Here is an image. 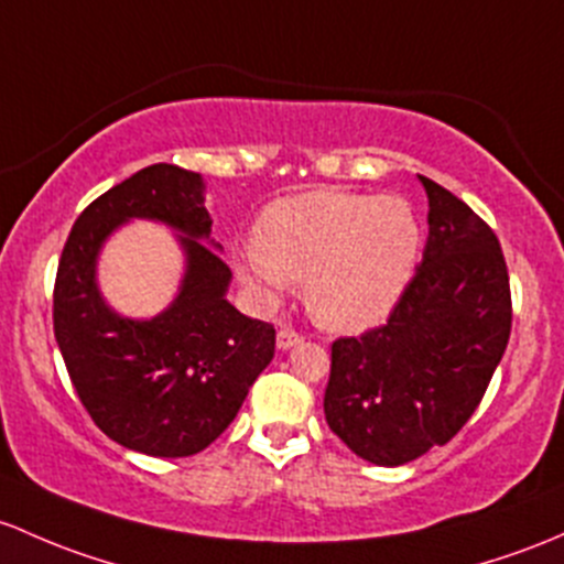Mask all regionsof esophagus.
<instances>
[{"label":"esophagus","mask_w":564,"mask_h":564,"mask_svg":"<svg viewBox=\"0 0 564 564\" xmlns=\"http://www.w3.org/2000/svg\"><path fill=\"white\" fill-rule=\"evenodd\" d=\"M302 340V335L297 329H292V327H286V324H283L281 329H278V348H281V351H286V348H292V346H297V343Z\"/></svg>","instance_id":"34e87169"}]
</instances>
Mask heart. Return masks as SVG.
Here are the masks:
<instances>
[{
  "label": "heart",
  "mask_w": 564,
  "mask_h": 564,
  "mask_svg": "<svg viewBox=\"0 0 564 564\" xmlns=\"http://www.w3.org/2000/svg\"><path fill=\"white\" fill-rule=\"evenodd\" d=\"M257 246L237 275L272 302L305 283L307 311L329 329H365L397 305L416 272L422 221L397 194L313 188L275 199L257 221Z\"/></svg>",
  "instance_id": "b5f03b06"
}]
</instances>
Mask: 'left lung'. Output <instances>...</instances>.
<instances>
[{"mask_svg":"<svg viewBox=\"0 0 564 564\" xmlns=\"http://www.w3.org/2000/svg\"><path fill=\"white\" fill-rule=\"evenodd\" d=\"M430 237L387 324L332 343L324 416L361 459L397 467L476 413L511 337V283L489 224L419 175Z\"/></svg>","mask_w":564,"mask_h":564,"instance_id":"8db88e82","label":"left lung"}]
</instances>
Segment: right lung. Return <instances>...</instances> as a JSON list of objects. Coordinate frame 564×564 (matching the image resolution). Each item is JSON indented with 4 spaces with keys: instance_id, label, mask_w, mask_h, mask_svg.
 <instances>
[{
    "instance_id": "right-lung-1",
    "label": "right lung",
    "mask_w": 564,
    "mask_h": 564,
    "mask_svg": "<svg viewBox=\"0 0 564 564\" xmlns=\"http://www.w3.org/2000/svg\"><path fill=\"white\" fill-rule=\"evenodd\" d=\"M203 188L197 173L151 164L80 213L58 259L53 332L69 381L110 441L148 456L175 459L210 446L275 354L272 324L242 316L224 297L232 270L199 242L213 224ZM129 217L184 232L182 292L151 323L118 317L96 289L98 248Z\"/></svg>"
}]
</instances>
